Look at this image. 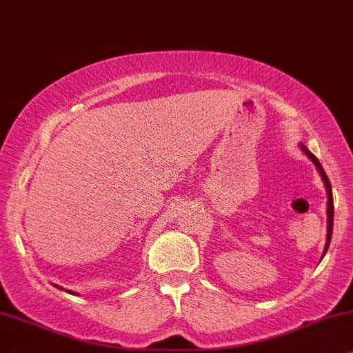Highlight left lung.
Segmentation results:
<instances>
[{"instance_id": "1", "label": "left lung", "mask_w": 353, "mask_h": 353, "mask_svg": "<svg viewBox=\"0 0 353 353\" xmlns=\"http://www.w3.org/2000/svg\"><path fill=\"white\" fill-rule=\"evenodd\" d=\"M300 148L303 150V153L307 154V157L312 159L314 166H316L319 176H321V179L324 182V187H326V192H327V239H326V247H324V252H323V256L326 255L327 252V247H330V242H331V237H332V224H334V203H332V189H331V182L330 179H327L326 172H324V169L321 166V163L318 161V158L314 157V154L310 152V150H307V147H305L303 143H300Z\"/></svg>"}]
</instances>
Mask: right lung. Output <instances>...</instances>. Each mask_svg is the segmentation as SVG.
<instances>
[{
	"mask_svg": "<svg viewBox=\"0 0 353 353\" xmlns=\"http://www.w3.org/2000/svg\"><path fill=\"white\" fill-rule=\"evenodd\" d=\"M61 289V288H59ZM65 292H69V294H74V295H77L75 292H72V290H65Z\"/></svg>",
	"mask_w": 353,
	"mask_h": 353,
	"instance_id": "add662e5",
	"label": "right lung"
}]
</instances>
